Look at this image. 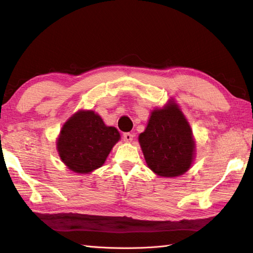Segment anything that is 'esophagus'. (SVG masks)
Here are the masks:
<instances>
[{
  "instance_id": "esophagus-1",
  "label": "esophagus",
  "mask_w": 253,
  "mask_h": 253,
  "mask_svg": "<svg viewBox=\"0 0 253 253\" xmlns=\"http://www.w3.org/2000/svg\"><path fill=\"white\" fill-rule=\"evenodd\" d=\"M123 140H125L126 142H131L133 140V134L130 132H126L123 134Z\"/></svg>"
}]
</instances>
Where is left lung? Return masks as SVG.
<instances>
[{
    "mask_svg": "<svg viewBox=\"0 0 253 253\" xmlns=\"http://www.w3.org/2000/svg\"><path fill=\"white\" fill-rule=\"evenodd\" d=\"M139 142L147 166L157 175L175 177L192 165L195 152L192 130L174 103L152 112Z\"/></svg>",
    "mask_w": 253,
    "mask_h": 253,
    "instance_id": "obj_1",
    "label": "left lung"
}]
</instances>
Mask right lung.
<instances>
[{"label":"right lung","instance_id":"obj_1","mask_svg":"<svg viewBox=\"0 0 253 253\" xmlns=\"http://www.w3.org/2000/svg\"><path fill=\"white\" fill-rule=\"evenodd\" d=\"M120 140L116 127L107 126L93 111H78L65 123L57 141L61 161L79 174L102 166Z\"/></svg>","mask_w":253,"mask_h":253}]
</instances>
